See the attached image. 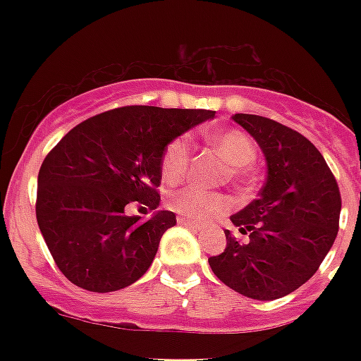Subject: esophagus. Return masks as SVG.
<instances>
[{"mask_svg":"<svg viewBox=\"0 0 361 361\" xmlns=\"http://www.w3.org/2000/svg\"><path fill=\"white\" fill-rule=\"evenodd\" d=\"M178 223L183 226H192V228H197V225H195L191 219H187V217H178Z\"/></svg>","mask_w":361,"mask_h":361,"instance_id":"esophagus-1","label":"esophagus"}]
</instances>
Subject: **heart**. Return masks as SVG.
I'll use <instances>...</instances> for the list:
<instances>
[{"mask_svg": "<svg viewBox=\"0 0 361 361\" xmlns=\"http://www.w3.org/2000/svg\"><path fill=\"white\" fill-rule=\"evenodd\" d=\"M212 146L226 163L231 164V178H240L245 166L257 157L255 142L241 130H225L209 138ZM191 163V142L187 136H178L169 142L161 157V174L166 181H180ZM169 206L174 212L191 221H208L219 217L228 209L226 198L215 192L198 191L195 187H183L169 197Z\"/></svg>", "mask_w": 361, "mask_h": 361, "instance_id": "b5f03b06", "label": "heart"}]
</instances>
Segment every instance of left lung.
Wrapping results in <instances>:
<instances>
[{"label":"left lung","mask_w":361,"mask_h":361,"mask_svg":"<svg viewBox=\"0 0 361 361\" xmlns=\"http://www.w3.org/2000/svg\"><path fill=\"white\" fill-rule=\"evenodd\" d=\"M262 149L266 183L226 231L225 251L209 257L214 274L252 300H277L307 283L336 241L341 195L322 153L298 130L255 114H234Z\"/></svg>","instance_id":"1"}]
</instances>
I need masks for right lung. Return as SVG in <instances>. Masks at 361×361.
<instances>
[{
  "label": "right lung",
  "mask_w": 361,
  "mask_h": 361,
  "mask_svg": "<svg viewBox=\"0 0 361 361\" xmlns=\"http://www.w3.org/2000/svg\"><path fill=\"white\" fill-rule=\"evenodd\" d=\"M214 110L121 106L71 129L48 153L37 180V223L61 274L90 292L133 285L152 266L176 215L147 221L127 204L157 209L164 147Z\"/></svg>",
  "instance_id": "1"
}]
</instances>
